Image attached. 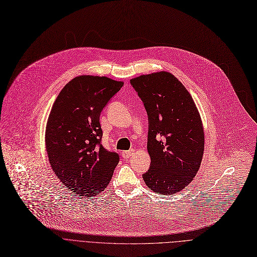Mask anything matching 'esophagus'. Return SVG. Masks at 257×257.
<instances>
[{
    "label": "esophagus",
    "mask_w": 257,
    "mask_h": 257,
    "mask_svg": "<svg viewBox=\"0 0 257 257\" xmlns=\"http://www.w3.org/2000/svg\"><path fill=\"white\" fill-rule=\"evenodd\" d=\"M133 149H131V150H128V151H123V153H121V156H123L125 159H128V158H130L131 157V155L133 154Z\"/></svg>",
    "instance_id": "obj_1"
}]
</instances>
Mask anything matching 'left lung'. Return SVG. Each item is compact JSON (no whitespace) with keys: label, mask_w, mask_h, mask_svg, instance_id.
<instances>
[{"label":"left lung","mask_w":257,"mask_h":257,"mask_svg":"<svg viewBox=\"0 0 257 257\" xmlns=\"http://www.w3.org/2000/svg\"><path fill=\"white\" fill-rule=\"evenodd\" d=\"M149 119L147 149L151 166L143 175L155 193L171 195L192 182L204 153V129L191 93L169 72L130 80Z\"/></svg>","instance_id":"left-lung-1"}]
</instances>
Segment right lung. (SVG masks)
Instances as JSON below:
<instances>
[{
  "label": "right lung",
  "instance_id": "obj_1",
  "mask_svg": "<svg viewBox=\"0 0 257 257\" xmlns=\"http://www.w3.org/2000/svg\"><path fill=\"white\" fill-rule=\"evenodd\" d=\"M124 85L108 77L72 79L54 102L46 127V150L57 178L73 194L96 196L109 184L117 153L101 145L100 114Z\"/></svg>",
  "mask_w": 257,
  "mask_h": 257
}]
</instances>
